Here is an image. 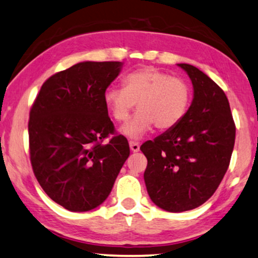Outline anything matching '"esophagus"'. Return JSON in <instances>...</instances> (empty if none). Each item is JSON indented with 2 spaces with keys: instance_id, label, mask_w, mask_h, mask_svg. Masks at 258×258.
I'll use <instances>...</instances> for the list:
<instances>
[{
  "instance_id": "34e87169",
  "label": "esophagus",
  "mask_w": 258,
  "mask_h": 258,
  "mask_svg": "<svg viewBox=\"0 0 258 258\" xmlns=\"http://www.w3.org/2000/svg\"><path fill=\"white\" fill-rule=\"evenodd\" d=\"M130 147L132 152H139L140 150V145L137 141H130Z\"/></svg>"
}]
</instances>
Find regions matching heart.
Instances as JSON below:
<instances>
[{
    "mask_svg": "<svg viewBox=\"0 0 258 258\" xmlns=\"http://www.w3.org/2000/svg\"><path fill=\"white\" fill-rule=\"evenodd\" d=\"M190 99V88L183 79L153 67L128 72L122 88L112 86L104 93V103L117 122L127 120L137 105L139 111L122 128L133 139L143 137L154 125L158 130L173 128L186 115Z\"/></svg>",
    "mask_w": 258,
    "mask_h": 258,
    "instance_id": "1",
    "label": "heart"
}]
</instances>
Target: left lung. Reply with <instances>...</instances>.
Returning a JSON list of instances; mask_svg holds the SVG:
<instances>
[{"label":"left lung","instance_id":"left-lung-1","mask_svg":"<svg viewBox=\"0 0 258 258\" xmlns=\"http://www.w3.org/2000/svg\"><path fill=\"white\" fill-rule=\"evenodd\" d=\"M189 76L194 99L176 126L140 146L151 200L170 213L186 212L215 193L230 164L235 126L223 90L190 64H177Z\"/></svg>","mask_w":258,"mask_h":258}]
</instances>
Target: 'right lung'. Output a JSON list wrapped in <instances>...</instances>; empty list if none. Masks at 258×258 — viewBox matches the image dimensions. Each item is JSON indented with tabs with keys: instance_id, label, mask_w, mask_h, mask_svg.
<instances>
[{
	"instance_id": "add662e5",
	"label": "right lung",
	"mask_w": 258,
	"mask_h": 258,
	"mask_svg": "<svg viewBox=\"0 0 258 258\" xmlns=\"http://www.w3.org/2000/svg\"><path fill=\"white\" fill-rule=\"evenodd\" d=\"M120 61H83L43 83L29 114L32 170L51 200L88 212L106 200L130 155L104 103ZM107 140V142H105Z\"/></svg>"
}]
</instances>
